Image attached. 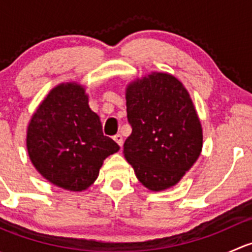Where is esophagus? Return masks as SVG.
<instances>
[{
	"label": "esophagus",
	"instance_id": "34e87169",
	"mask_svg": "<svg viewBox=\"0 0 252 252\" xmlns=\"http://www.w3.org/2000/svg\"><path fill=\"white\" fill-rule=\"evenodd\" d=\"M113 139H114V141H116L122 149V146H123V136H122L121 134H116V135L113 136Z\"/></svg>",
	"mask_w": 252,
	"mask_h": 252
}]
</instances>
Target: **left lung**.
I'll use <instances>...</instances> for the list:
<instances>
[{"instance_id": "left-lung-1", "label": "left lung", "mask_w": 252, "mask_h": 252, "mask_svg": "<svg viewBox=\"0 0 252 252\" xmlns=\"http://www.w3.org/2000/svg\"><path fill=\"white\" fill-rule=\"evenodd\" d=\"M131 134L124 157L152 191L174 187L199 158L202 128L189 93L168 73L154 72L126 86Z\"/></svg>"}]
</instances>
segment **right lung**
<instances>
[{"mask_svg":"<svg viewBox=\"0 0 252 252\" xmlns=\"http://www.w3.org/2000/svg\"><path fill=\"white\" fill-rule=\"evenodd\" d=\"M27 149L45 179L65 190L83 191L119 146L103 135L100 117L89 107L84 86L63 83L48 93L32 114Z\"/></svg>","mask_w":252,"mask_h":252,"instance_id":"1","label":"right lung"}]
</instances>
